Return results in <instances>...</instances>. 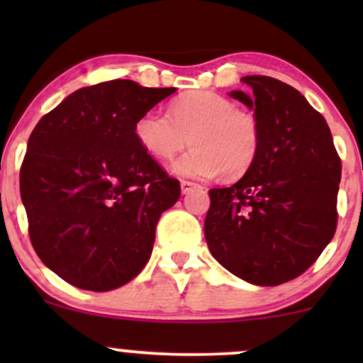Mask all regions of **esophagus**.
I'll return each instance as SVG.
<instances>
[{"label": "esophagus", "mask_w": 363, "mask_h": 363, "mask_svg": "<svg viewBox=\"0 0 363 363\" xmlns=\"http://www.w3.org/2000/svg\"><path fill=\"white\" fill-rule=\"evenodd\" d=\"M196 187H199L198 184H194V182H189V181H181V191L182 194H187L189 191L196 189Z\"/></svg>", "instance_id": "1"}]
</instances>
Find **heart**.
Masks as SVG:
<instances>
[{"label": "heart", "instance_id": "obj_1", "mask_svg": "<svg viewBox=\"0 0 363 363\" xmlns=\"http://www.w3.org/2000/svg\"><path fill=\"white\" fill-rule=\"evenodd\" d=\"M135 136L158 160H170L189 141L193 148L174 162L172 172L193 179L222 172L227 177L244 176L261 150L256 116L235 109L232 101L206 90L179 99L170 106V116L160 109L145 112L136 121Z\"/></svg>", "mask_w": 363, "mask_h": 363}]
</instances>
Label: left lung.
Returning a JSON list of instances; mask_svg holds the SVG:
<instances>
[{
    "mask_svg": "<svg viewBox=\"0 0 363 363\" xmlns=\"http://www.w3.org/2000/svg\"><path fill=\"white\" fill-rule=\"evenodd\" d=\"M230 97L261 128L256 162L235 184L210 189L208 249L225 269L259 286L302 274L333 239L341 160L326 119L298 90L272 77H244Z\"/></svg>",
    "mask_w": 363,
    "mask_h": 363,
    "instance_id": "obj_1",
    "label": "left lung"
}]
</instances>
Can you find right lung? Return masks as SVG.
Returning a JSON list of instances; mask_svg holds the SVG:
<instances>
[{
  "label": "right lung",
  "instance_id": "obj_1",
  "mask_svg": "<svg viewBox=\"0 0 363 363\" xmlns=\"http://www.w3.org/2000/svg\"><path fill=\"white\" fill-rule=\"evenodd\" d=\"M176 89L111 80L73 91L37 123L20 196L37 256L82 290L123 286L152 256L158 218L181 186L148 155L135 124Z\"/></svg>",
  "mask_w": 363,
  "mask_h": 363
}]
</instances>
